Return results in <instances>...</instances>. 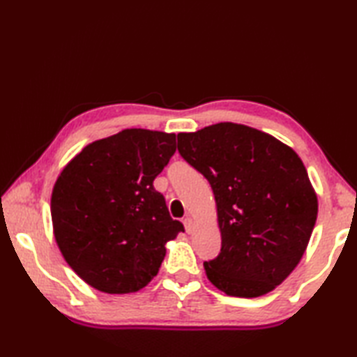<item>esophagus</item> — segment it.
<instances>
[{"label": "esophagus", "instance_id": "esophagus-1", "mask_svg": "<svg viewBox=\"0 0 357 357\" xmlns=\"http://www.w3.org/2000/svg\"><path fill=\"white\" fill-rule=\"evenodd\" d=\"M183 223H184V227H185V231L190 233L192 231V219H190V217H184Z\"/></svg>", "mask_w": 357, "mask_h": 357}]
</instances>
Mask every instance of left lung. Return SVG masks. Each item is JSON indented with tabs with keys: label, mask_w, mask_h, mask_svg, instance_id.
Returning <instances> with one entry per match:
<instances>
[{
	"label": "left lung",
	"mask_w": 357,
	"mask_h": 357,
	"mask_svg": "<svg viewBox=\"0 0 357 357\" xmlns=\"http://www.w3.org/2000/svg\"><path fill=\"white\" fill-rule=\"evenodd\" d=\"M178 151L214 192L222 249L204 261L211 283L238 298L273 291L301 261L317 222V195L299 155L234 123L178 134Z\"/></svg>",
	"instance_id": "1"
}]
</instances>
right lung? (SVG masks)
I'll return each mask as SVG.
<instances>
[{
    "instance_id": "right-lung-1",
    "label": "right lung",
    "mask_w": 357,
    "mask_h": 357,
    "mask_svg": "<svg viewBox=\"0 0 357 357\" xmlns=\"http://www.w3.org/2000/svg\"><path fill=\"white\" fill-rule=\"evenodd\" d=\"M176 151V135L126 129L88 144L59 174L52 220L59 250L99 291H138L153 280L165 244L184 231L154 179Z\"/></svg>"
}]
</instances>
